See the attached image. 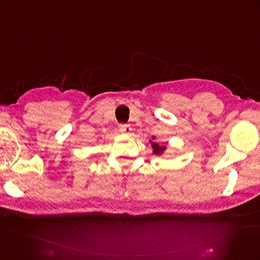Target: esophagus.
I'll list each match as a JSON object with an SVG mask.
<instances>
[{
    "mask_svg": "<svg viewBox=\"0 0 260 260\" xmlns=\"http://www.w3.org/2000/svg\"><path fill=\"white\" fill-rule=\"evenodd\" d=\"M119 129L122 134H128L132 131L131 125H128V124H120Z\"/></svg>",
    "mask_w": 260,
    "mask_h": 260,
    "instance_id": "1",
    "label": "esophagus"
}]
</instances>
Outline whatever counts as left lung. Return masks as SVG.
Here are the masks:
<instances>
[{"label": "left lung", "instance_id": "obj_1", "mask_svg": "<svg viewBox=\"0 0 260 260\" xmlns=\"http://www.w3.org/2000/svg\"><path fill=\"white\" fill-rule=\"evenodd\" d=\"M152 142V148H153V152L155 153V154H160V153L165 150V147H160L158 146L156 142L154 141H151Z\"/></svg>", "mask_w": 260, "mask_h": 260}]
</instances>
